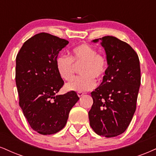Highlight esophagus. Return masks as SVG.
Returning <instances> with one entry per match:
<instances>
[{"label":"esophagus","mask_w":156,"mask_h":156,"mask_svg":"<svg viewBox=\"0 0 156 156\" xmlns=\"http://www.w3.org/2000/svg\"><path fill=\"white\" fill-rule=\"evenodd\" d=\"M84 94V93H83V92H77V95H78L79 97H82V96Z\"/></svg>","instance_id":"esophagus-1"}]
</instances>
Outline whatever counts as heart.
Instances as JSON below:
<instances>
[{"mask_svg": "<svg viewBox=\"0 0 156 156\" xmlns=\"http://www.w3.org/2000/svg\"><path fill=\"white\" fill-rule=\"evenodd\" d=\"M75 66H80L81 76H76L66 84L68 90L87 91L95 87V80L103 76L106 69L105 57L98 54L96 50L87 44H82L72 51V58L60 55L56 59V68L63 80H70L73 77Z\"/></svg>", "mask_w": 156, "mask_h": 156, "instance_id": "1", "label": "heart"}]
</instances>
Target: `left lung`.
<instances>
[{
    "mask_svg": "<svg viewBox=\"0 0 156 156\" xmlns=\"http://www.w3.org/2000/svg\"><path fill=\"white\" fill-rule=\"evenodd\" d=\"M99 41L108 68L103 82L91 93L93 104L88 115L96 134L113 137L125 132L135 112L141 81L140 60L131 46L118 38L105 36L92 42Z\"/></svg>",
    "mask_w": 156,
    "mask_h": 156,
    "instance_id": "8db88e82",
    "label": "left lung"
}]
</instances>
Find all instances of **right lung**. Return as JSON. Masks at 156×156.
<instances>
[{
	"label": "right lung",
	"instance_id": "1",
	"mask_svg": "<svg viewBox=\"0 0 156 156\" xmlns=\"http://www.w3.org/2000/svg\"><path fill=\"white\" fill-rule=\"evenodd\" d=\"M64 39L41 32L23 44L16 58V84L19 106L32 129L55 134L64 127L69 113L80 98L76 92L58 95L63 80L56 68Z\"/></svg>",
	"mask_w": 156,
	"mask_h": 156
}]
</instances>
